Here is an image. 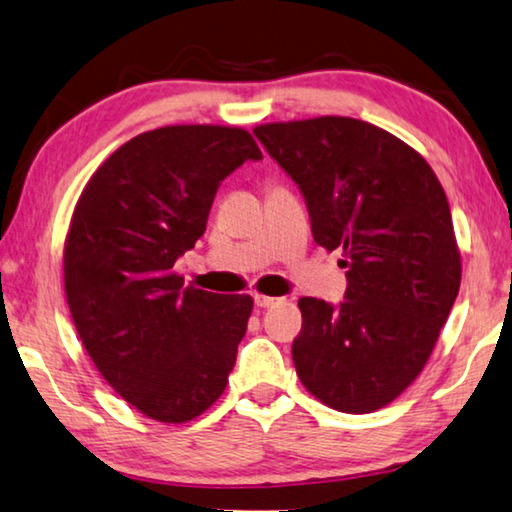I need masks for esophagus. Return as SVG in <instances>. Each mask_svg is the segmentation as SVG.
<instances>
[{"label": "esophagus", "instance_id": "34e87169", "mask_svg": "<svg viewBox=\"0 0 512 512\" xmlns=\"http://www.w3.org/2000/svg\"><path fill=\"white\" fill-rule=\"evenodd\" d=\"M253 300H255L257 307H273V305L280 303V298H271V296H262V294H255Z\"/></svg>", "mask_w": 512, "mask_h": 512}]
</instances>
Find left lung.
I'll return each instance as SVG.
<instances>
[{"instance_id": "8db88e82", "label": "left lung", "mask_w": 512, "mask_h": 512, "mask_svg": "<svg viewBox=\"0 0 512 512\" xmlns=\"http://www.w3.org/2000/svg\"><path fill=\"white\" fill-rule=\"evenodd\" d=\"M253 134L303 193L314 241L344 248L342 303L298 300L300 383L339 412L383 408L424 369L460 289L442 184L421 154L364 120L323 116Z\"/></svg>"}]
</instances>
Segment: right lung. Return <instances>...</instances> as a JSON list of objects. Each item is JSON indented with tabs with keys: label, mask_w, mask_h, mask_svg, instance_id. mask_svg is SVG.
Wrapping results in <instances>:
<instances>
[{
	"label": "right lung",
	"mask_w": 512,
	"mask_h": 512,
	"mask_svg": "<svg viewBox=\"0 0 512 512\" xmlns=\"http://www.w3.org/2000/svg\"><path fill=\"white\" fill-rule=\"evenodd\" d=\"M259 159L239 127L152 129L97 168L72 214V321L104 380L152 419L198 417L237 362L253 298L184 289L173 266L205 234L225 177Z\"/></svg>",
	"instance_id": "obj_1"
}]
</instances>
